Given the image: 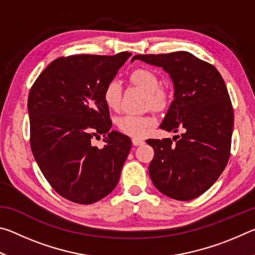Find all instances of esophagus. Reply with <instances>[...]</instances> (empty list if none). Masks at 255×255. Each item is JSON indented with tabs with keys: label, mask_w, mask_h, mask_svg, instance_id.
Segmentation results:
<instances>
[{
	"label": "esophagus",
	"mask_w": 255,
	"mask_h": 255,
	"mask_svg": "<svg viewBox=\"0 0 255 255\" xmlns=\"http://www.w3.org/2000/svg\"><path fill=\"white\" fill-rule=\"evenodd\" d=\"M132 144L135 146H139L141 144H144V140L140 139V138H132Z\"/></svg>",
	"instance_id": "esophagus-1"
}]
</instances>
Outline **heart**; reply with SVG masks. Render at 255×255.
<instances>
[{"mask_svg":"<svg viewBox=\"0 0 255 255\" xmlns=\"http://www.w3.org/2000/svg\"><path fill=\"white\" fill-rule=\"evenodd\" d=\"M129 80L132 84L147 93V103L153 109H162L166 106L167 92L159 86L157 75L148 68H137L133 71ZM103 100L110 110L117 111L122 101V85L118 81H111L103 90ZM157 123L154 116H136L125 115L117 119V127L123 133L132 137H144L147 135L150 128Z\"/></svg>","mask_w":255,"mask_h":255,"instance_id":"heart-1","label":"heart"}]
</instances>
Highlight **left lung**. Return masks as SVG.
I'll return each mask as SVG.
<instances>
[{
    "label": "left lung",
    "instance_id": "left-lung-1",
    "mask_svg": "<svg viewBox=\"0 0 255 255\" xmlns=\"http://www.w3.org/2000/svg\"><path fill=\"white\" fill-rule=\"evenodd\" d=\"M135 59L170 75L174 99L159 127L184 131L173 137L174 143L171 138L146 140L154 148L150 179L163 195L195 199L217 181L230 158L234 112L225 82L215 66L188 51L135 55Z\"/></svg>",
    "mask_w": 255,
    "mask_h": 255
}]
</instances>
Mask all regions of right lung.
<instances>
[{
    "label": "right lung",
    "mask_w": 255,
    "mask_h": 255,
    "mask_svg": "<svg viewBox=\"0 0 255 255\" xmlns=\"http://www.w3.org/2000/svg\"><path fill=\"white\" fill-rule=\"evenodd\" d=\"M131 54L73 55L51 62L28 97L30 146L42 174L56 192L91 205L117 185L131 148L128 136L110 131L103 90ZM105 136L98 149L93 136Z\"/></svg>",
    "instance_id": "obj_1"
}]
</instances>
